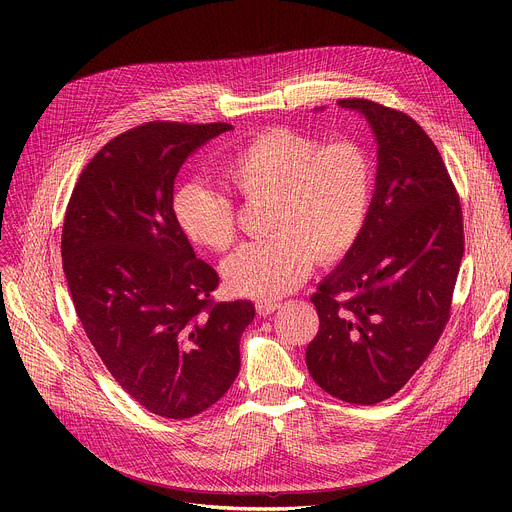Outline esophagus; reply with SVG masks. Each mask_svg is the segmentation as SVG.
<instances>
[{
    "label": "esophagus",
    "mask_w": 512,
    "mask_h": 512,
    "mask_svg": "<svg viewBox=\"0 0 512 512\" xmlns=\"http://www.w3.org/2000/svg\"><path fill=\"white\" fill-rule=\"evenodd\" d=\"M281 308V304H277V302H257V314L259 316H269V314H273L275 310H279Z\"/></svg>",
    "instance_id": "34e87169"
}]
</instances>
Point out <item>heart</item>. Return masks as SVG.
<instances>
[{
	"label": "heart",
	"instance_id": "heart-1",
	"mask_svg": "<svg viewBox=\"0 0 512 512\" xmlns=\"http://www.w3.org/2000/svg\"><path fill=\"white\" fill-rule=\"evenodd\" d=\"M225 180L247 202H271L273 239L243 245L223 263L235 296L269 302L308 279L316 257H344L367 223L375 168L369 150L354 139L320 141L287 131H265L235 152ZM174 216L190 241L225 251L237 237L233 200L202 182L182 186Z\"/></svg>",
	"mask_w": 512,
	"mask_h": 512
}]
</instances>
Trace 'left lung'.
Returning <instances> with one entry per match:
<instances>
[{"label":"left lung","instance_id":"8db88e82","mask_svg":"<svg viewBox=\"0 0 512 512\" xmlns=\"http://www.w3.org/2000/svg\"><path fill=\"white\" fill-rule=\"evenodd\" d=\"M338 105L369 121L377 182L360 237L310 298L320 330L306 364L332 397L375 405L415 375L448 324L464 255L462 206L417 121L369 99Z\"/></svg>","mask_w":512,"mask_h":512}]
</instances>
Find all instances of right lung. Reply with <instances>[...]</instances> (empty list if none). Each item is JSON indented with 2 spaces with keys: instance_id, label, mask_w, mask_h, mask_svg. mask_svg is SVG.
I'll use <instances>...</instances> for the list:
<instances>
[{
  "instance_id": "add662e5",
  "label": "right lung",
  "mask_w": 512,
  "mask_h": 512,
  "mask_svg": "<svg viewBox=\"0 0 512 512\" xmlns=\"http://www.w3.org/2000/svg\"><path fill=\"white\" fill-rule=\"evenodd\" d=\"M229 123L150 121L97 152L66 206L62 269L77 316L111 377L148 411L188 419L239 375L247 300H210L216 271L174 216V180Z\"/></svg>"
}]
</instances>
